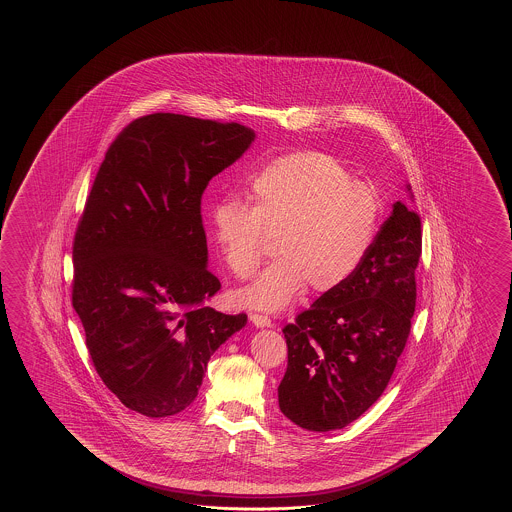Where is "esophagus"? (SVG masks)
Instances as JSON below:
<instances>
[{
    "label": "esophagus",
    "instance_id": "1",
    "mask_svg": "<svg viewBox=\"0 0 512 512\" xmlns=\"http://www.w3.org/2000/svg\"><path fill=\"white\" fill-rule=\"evenodd\" d=\"M251 322L256 327H271V318L267 315H260V313H251Z\"/></svg>",
    "mask_w": 512,
    "mask_h": 512
}]
</instances>
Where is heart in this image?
<instances>
[{
  "label": "heart",
  "mask_w": 512,
  "mask_h": 512,
  "mask_svg": "<svg viewBox=\"0 0 512 512\" xmlns=\"http://www.w3.org/2000/svg\"><path fill=\"white\" fill-rule=\"evenodd\" d=\"M254 205L238 199L214 208V238L238 280L258 269L271 240L278 256L256 282L236 294L245 307L278 311L309 285L331 293L359 269L377 236L382 197L353 179L329 153L283 155L252 179Z\"/></svg>",
  "instance_id": "1"
}]
</instances>
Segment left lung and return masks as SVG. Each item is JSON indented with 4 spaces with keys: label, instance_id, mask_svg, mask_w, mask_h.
<instances>
[{
    "label": "left lung",
    "instance_id": "8db88e82",
    "mask_svg": "<svg viewBox=\"0 0 512 512\" xmlns=\"http://www.w3.org/2000/svg\"><path fill=\"white\" fill-rule=\"evenodd\" d=\"M421 247L419 214L397 201L348 282L283 327L287 370L278 403L294 425L344 428L386 390L412 327Z\"/></svg>",
    "mask_w": 512,
    "mask_h": 512
}]
</instances>
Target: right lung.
Listing matches in <instances>:
<instances>
[{"mask_svg":"<svg viewBox=\"0 0 512 512\" xmlns=\"http://www.w3.org/2000/svg\"><path fill=\"white\" fill-rule=\"evenodd\" d=\"M254 141L238 122L152 113L111 142L73 241L71 300L98 377L120 403L168 417L194 403L212 353L247 315L208 307L201 197Z\"/></svg>","mask_w":512,"mask_h":512,"instance_id":"1","label":"right lung"}]
</instances>
